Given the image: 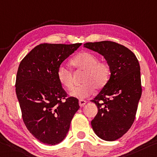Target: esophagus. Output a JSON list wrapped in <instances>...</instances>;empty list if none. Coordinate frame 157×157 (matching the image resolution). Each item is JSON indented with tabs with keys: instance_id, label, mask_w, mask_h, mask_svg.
<instances>
[{
	"instance_id": "1",
	"label": "esophagus",
	"mask_w": 157,
	"mask_h": 157,
	"mask_svg": "<svg viewBox=\"0 0 157 157\" xmlns=\"http://www.w3.org/2000/svg\"><path fill=\"white\" fill-rule=\"evenodd\" d=\"M86 103V101L84 100H79V105L80 107H83Z\"/></svg>"
}]
</instances>
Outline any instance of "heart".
<instances>
[{
  "label": "heart",
  "instance_id": "obj_1",
  "mask_svg": "<svg viewBox=\"0 0 157 157\" xmlns=\"http://www.w3.org/2000/svg\"><path fill=\"white\" fill-rule=\"evenodd\" d=\"M71 65L78 71H84L81 82L83 83L70 92V96L82 99L93 93L94 89L100 90L108 82L110 67L105 61H98V57L90 52H82L74 57ZM57 78L62 86L67 90L73 88L71 72L63 66L59 67Z\"/></svg>",
  "mask_w": 157,
  "mask_h": 157
}]
</instances>
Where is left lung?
Wrapping results in <instances>:
<instances>
[{
  "label": "left lung",
  "instance_id": "1",
  "mask_svg": "<svg viewBox=\"0 0 157 157\" xmlns=\"http://www.w3.org/2000/svg\"><path fill=\"white\" fill-rule=\"evenodd\" d=\"M84 47L101 54L110 67L108 82L93 102L98 113L91 121L99 138L114 141L131 127L142 94L140 68L130 49L111 41L86 43Z\"/></svg>",
  "mask_w": 157,
  "mask_h": 157
}]
</instances>
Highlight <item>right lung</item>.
<instances>
[{
	"mask_svg": "<svg viewBox=\"0 0 157 157\" xmlns=\"http://www.w3.org/2000/svg\"><path fill=\"white\" fill-rule=\"evenodd\" d=\"M81 44H40L19 66L15 87L22 118L30 133L47 145H55L64 140L79 108L78 98H66L57 71Z\"/></svg>",
	"mask_w": 157,
	"mask_h": 157,
	"instance_id": "right-lung-1",
	"label": "right lung"
}]
</instances>
